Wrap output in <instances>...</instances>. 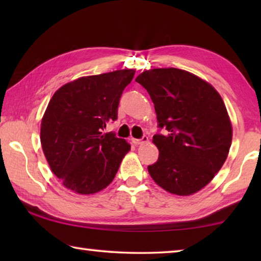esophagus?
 Returning a JSON list of instances; mask_svg holds the SVG:
<instances>
[{
	"label": "esophagus",
	"mask_w": 261,
	"mask_h": 261,
	"mask_svg": "<svg viewBox=\"0 0 261 261\" xmlns=\"http://www.w3.org/2000/svg\"><path fill=\"white\" fill-rule=\"evenodd\" d=\"M131 141H132V143H134L135 145H141V144L147 143V141H148V137H147V136H143V137H141L140 139L132 138V139H131Z\"/></svg>",
	"instance_id": "34e87169"
}]
</instances>
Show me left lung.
I'll return each instance as SVG.
<instances>
[{
    "label": "left lung",
    "mask_w": 261,
    "mask_h": 261,
    "mask_svg": "<svg viewBox=\"0 0 261 261\" xmlns=\"http://www.w3.org/2000/svg\"><path fill=\"white\" fill-rule=\"evenodd\" d=\"M136 82L148 92L165 131L153 137L160 154L147 167L149 175L170 193H196L214 178L231 145L222 98L208 83L175 68L144 71Z\"/></svg>",
    "instance_id": "left-lung-1"
}]
</instances>
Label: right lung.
<instances>
[{
	"mask_svg": "<svg viewBox=\"0 0 261 261\" xmlns=\"http://www.w3.org/2000/svg\"><path fill=\"white\" fill-rule=\"evenodd\" d=\"M135 70L78 78L55 92L41 121V146L50 169L65 188L79 194L101 191L112 183L130 151L114 132L117 108Z\"/></svg>",
	"mask_w": 261,
	"mask_h": 261,
	"instance_id": "right-lung-1",
	"label": "right lung"
}]
</instances>
